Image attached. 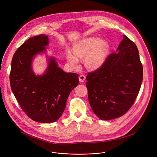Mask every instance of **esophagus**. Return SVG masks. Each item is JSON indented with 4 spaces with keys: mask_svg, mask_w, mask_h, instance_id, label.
Returning a JSON list of instances; mask_svg holds the SVG:
<instances>
[{
    "mask_svg": "<svg viewBox=\"0 0 157 157\" xmlns=\"http://www.w3.org/2000/svg\"><path fill=\"white\" fill-rule=\"evenodd\" d=\"M85 79H86V76L84 75H80L79 77V80L80 82H84Z\"/></svg>",
    "mask_w": 157,
    "mask_h": 157,
    "instance_id": "1",
    "label": "esophagus"
}]
</instances>
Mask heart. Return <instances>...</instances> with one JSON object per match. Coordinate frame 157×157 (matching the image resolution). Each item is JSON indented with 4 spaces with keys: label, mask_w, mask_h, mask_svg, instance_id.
I'll list each match as a JSON object with an SVG mask.
<instances>
[{
    "label": "heart",
    "mask_w": 157,
    "mask_h": 157,
    "mask_svg": "<svg viewBox=\"0 0 157 157\" xmlns=\"http://www.w3.org/2000/svg\"><path fill=\"white\" fill-rule=\"evenodd\" d=\"M109 43L98 37L91 36L81 39L73 47V52H68L66 59L73 68H78L79 59H84V64L90 70L99 68L104 64L109 51Z\"/></svg>",
    "instance_id": "heart-1"
}]
</instances>
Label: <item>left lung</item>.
Segmentation results:
<instances>
[{"mask_svg":"<svg viewBox=\"0 0 157 157\" xmlns=\"http://www.w3.org/2000/svg\"><path fill=\"white\" fill-rule=\"evenodd\" d=\"M142 79L138 48L124 35L116 52L86 76L89 102L94 113L104 121L124 115L135 102Z\"/></svg>","mask_w":157,"mask_h":157,"instance_id":"obj_1","label":"left lung"}]
</instances>
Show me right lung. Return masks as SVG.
<instances>
[{"label": "right lung", "instance_id": "obj_1", "mask_svg": "<svg viewBox=\"0 0 157 157\" xmlns=\"http://www.w3.org/2000/svg\"><path fill=\"white\" fill-rule=\"evenodd\" d=\"M48 37L44 35L27 40L16 50L11 64L12 91L21 109L33 121L42 123L59 119L73 89L78 85V75L65 73L53 57L42 75H36L32 63L35 56L46 52Z\"/></svg>", "mask_w": 157, "mask_h": 157}]
</instances>
